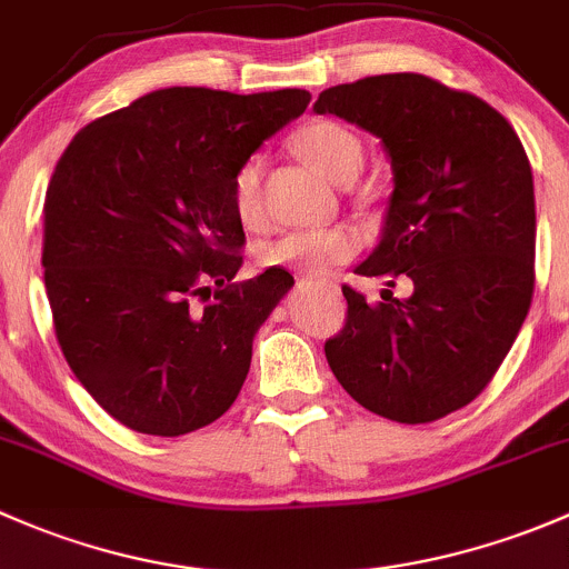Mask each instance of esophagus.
<instances>
[{
	"instance_id": "obj_1",
	"label": "esophagus",
	"mask_w": 569,
	"mask_h": 569,
	"mask_svg": "<svg viewBox=\"0 0 569 569\" xmlns=\"http://www.w3.org/2000/svg\"><path fill=\"white\" fill-rule=\"evenodd\" d=\"M309 287H318V290H328V292H339V284L331 282V279H320V277H309L307 279Z\"/></svg>"
}]
</instances>
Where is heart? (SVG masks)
I'll return each instance as SVG.
<instances>
[{"instance_id":"obj_1","label":"heart","mask_w":569,"mask_h":569,"mask_svg":"<svg viewBox=\"0 0 569 569\" xmlns=\"http://www.w3.org/2000/svg\"><path fill=\"white\" fill-rule=\"evenodd\" d=\"M298 153L307 158L320 174L339 186L359 178L365 167V144L337 120H312L296 133ZM262 172L260 156H249L230 180V199L238 221L257 227L262 221ZM359 249V236L350 227H326V230H292L257 249L262 268H290L303 273H323L339 262L350 260Z\"/></svg>"}]
</instances>
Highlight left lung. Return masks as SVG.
Masks as SVG:
<instances>
[{
  "label": "left lung",
  "mask_w": 569,
  "mask_h": 569,
  "mask_svg": "<svg viewBox=\"0 0 569 569\" xmlns=\"http://www.w3.org/2000/svg\"><path fill=\"white\" fill-rule=\"evenodd\" d=\"M383 142L395 172L383 232L356 268L413 282L367 303L345 284L348 320L326 342L342 389L367 411L425 425L482 395L535 292V180L507 117L421 73L367 76L320 92Z\"/></svg>",
  "instance_id": "obj_1"
}]
</instances>
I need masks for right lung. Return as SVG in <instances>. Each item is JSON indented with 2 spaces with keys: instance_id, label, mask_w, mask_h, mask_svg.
<instances>
[{
  "instance_id": "obj_1",
  "label": "right lung",
  "mask_w": 569,
  "mask_h": 569,
  "mask_svg": "<svg viewBox=\"0 0 569 569\" xmlns=\"http://www.w3.org/2000/svg\"><path fill=\"white\" fill-rule=\"evenodd\" d=\"M309 101L167 87L92 120L57 161L43 204L57 342L120 425L174 438L236 402L257 328L292 277L268 268L232 282L246 236L230 180Z\"/></svg>"
}]
</instances>
